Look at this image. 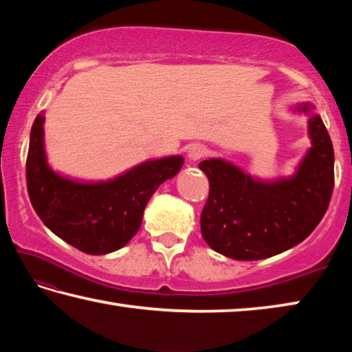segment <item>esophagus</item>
Instances as JSON below:
<instances>
[{
    "instance_id": "34e87169",
    "label": "esophagus",
    "mask_w": 352,
    "mask_h": 352,
    "mask_svg": "<svg viewBox=\"0 0 352 352\" xmlns=\"http://www.w3.org/2000/svg\"><path fill=\"white\" fill-rule=\"evenodd\" d=\"M206 153H208V151H206L205 146L192 144V146L189 147V151H188V158L190 160V162H197V160L204 158Z\"/></svg>"
}]
</instances>
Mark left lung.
Segmentation results:
<instances>
[{
  "mask_svg": "<svg viewBox=\"0 0 352 352\" xmlns=\"http://www.w3.org/2000/svg\"><path fill=\"white\" fill-rule=\"evenodd\" d=\"M309 115L312 147L289 178L264 182L222 158L199 164L210 180L200 216L201 236L214 252L237 261L265 259L298 245L317 228L333 189V147L314 105Z\"/></svg>",
  "mask_w": 352,
  "mask_h": 352,
  "instance_id": "8db88e82",
  "label": "left lung"
}]
</instances>
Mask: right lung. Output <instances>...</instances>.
Returning a JSON list of instances; mask_svg holds the SVG:
<instances>
[{"instance_id": "1", "label": "right lung", "mask_w": 352, "mask_h": 352, "mask_svg": "<svg viewBox=\"0 0 352 352\" xmlns=\"http://www.w3.org/2000/svg\"><path fill=\"white\" fill-rule=\"evenodd\" d=\"M45 115L35 118L29 140L26 182L37 216L52 233L88 254L116 252L138 233L148 199L175 177L182 155L135 166L107 182H77L51 169L45 152Z\"/></svg>"}]
</instances>
